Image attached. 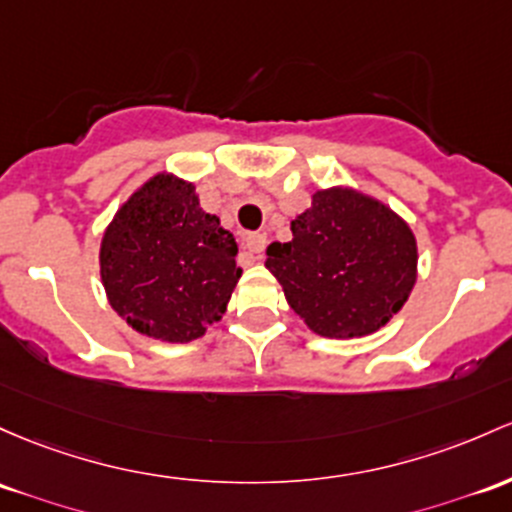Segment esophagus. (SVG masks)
<instances>
[{
  "label": "esophagus",
  "mask_w": 512,
  "mask_h": 512,
  "mask_svg": "<svg viewBox=\"0 0 512 512\" xmlns=\"http://www.w3.org/2000/svg\"><path fill=\"white\" fill-rule=\"evenodd\" d=\"M243 245H245V250L247 252H262L265 250V245H267V238L262 233H247V235H243Z\"/></svg>",
  "instance_id": "esophagus-1"
}]
</instances>
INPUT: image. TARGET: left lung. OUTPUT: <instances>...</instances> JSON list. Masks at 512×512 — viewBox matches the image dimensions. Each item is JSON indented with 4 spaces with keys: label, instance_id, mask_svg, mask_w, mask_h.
<instances>
[{
    "label": "left lung",
    "instance_id": "obj_1",
    "mask_svg": "<svg viewBox=\"0 0 512 512\" xmlns=\"http://www.w3.org/2000/svg\"><path fill=\"white\" fill-rule=\"evenodd\" d=\"M294 238L267 247L286 301L323 338L372 335L403 308L418 279L411 226L350 187L320 189L291 221Z\"/></svg>",
    "mask_w": 512,
    "mask_h": 512
}]
</instances>
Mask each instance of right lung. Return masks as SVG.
Masks as SVG:
<instances>
[{
  "label": "right lung",
  "instance_id": "1",
  "mask_svg": "<svg viewBox=\"0 0 512 512\" xmlns=\"http://www.w3.org/2000/svg\"><path fill=\"white\" fill-rule=\"evenodd\" d=\"M235 255L233 233L201 209L194 184L157 172L106 226L101 284L136 333L192 342L226 313L243 274Z\"/></svg>",
  "mask_w": 512,
  "mask_h": 512
}]
</instances>
